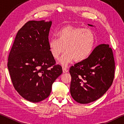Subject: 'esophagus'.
Here are the masks:
<instances>
[{
  "mask_svg": "<svg viewBox=\"0 0 124 124\" xmlns=\"http://www.w3.org/2000/svg\"><path fill=\"white\" fill-rule=\"evenodd\" d=\"M62 70H63V72L64 73L68 72V69H67V68L66 66H63L62 67Z\"/></svg>",
  "mask_w": 124,
  "mask_h": 124,
  "instance_id": "esophagus-1",
  "label": "esophagus"
}]
</instances>
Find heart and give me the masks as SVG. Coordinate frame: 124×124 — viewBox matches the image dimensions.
<instances>
[{
    "label": "heart",
    "mask_w": 124,
    "mask_h": 124,
    "mask_svg": "<svg viewBox=\"0 0 124 124\" xmlns=\"http://www.w3.org/2000/svg\"><path fill=\"white\" fill-rule=\"evenodd\" d=\"M57 39L52 38L49 42L51 55L58 59L65 52L60 62L66 65L73 60L81 62L89 57L95 45V36L90 29L67 25L57 33Z\"/></svg>",
    "instance_id": "b5f03b06"
}]
</instances>
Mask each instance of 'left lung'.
Here are the masks:
<instances>
[{
  "instance_id": "1",
  "label": "left lung",
  "mask_w": 124,
  "mask_h": 124,
  "mask_svg": "<svg viewBox=\"0 0 124 124\" xmlns=\"http://www.w3.org/2000/svg\"><path fill=\"white\" fill-rule=\"evenodd\" d=\"M114 72L115 62L112 48L108 44L99 45L87 58L70 68L71 96L81 104L95 101L112 85Z\"/></svg>"
}]
</instances>
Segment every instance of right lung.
I'll list each match as a JSON object with an SVG mask.
<instances>
[{"instance_id": "add662e5", "label": "right lung", "mask_w": 124, "mask_h": 124, "mask_svg": "<svg viewBox=\"0 0 124 124\" xmlns=\"http://www.w3.org/2000/svg\"><path fill=\"white\" fill-rule=\"evenodd\" d=\"M52 21H29L17 33L8 58V68L15 89L34 103L49 97L52 85L62 73L49 47Z\"/></svg>"}]
</instances>
